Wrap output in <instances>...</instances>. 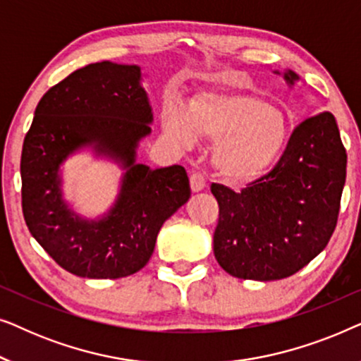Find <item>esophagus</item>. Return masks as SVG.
<instances>
[{
    "mask_svg": "<svg viewBox=\"0 0 361 361\" xmlns=\"http://www.w3.org/2000/svg\"><path fill=\"white\" fill-rule=\"evenodd\" d=\"M190 187L194 192H200L205 187V177L200 172H194L190 176Z\"/></svg>",
    "mask_w": 361,
    "mask_h": 361,
    "instance_id": "1",
    "label": "esophagus"
}]
</instances>
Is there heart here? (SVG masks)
Returning a JSON list of instances; mask_svg holds the SVG:
<instances>
[{
	"mask_svg": "<svg viewBox=\"0 0 361 361\" xmlns=\"http://www.w3.org/2000/svg\"><path fill=\"white\" fill-rule=\"evenodd\" d=\"M164 128L182 145L195 133L216 140L212 164L226 184H250L283 156L289 141V118L263 98L241 92H205L190 102L189 111L172 106Z\"/></svg>",
	"mask_w": 361,
	"mask_h": 361,
	"instance_id": "heart-1",
	"label": "heart"
}]
</instances>
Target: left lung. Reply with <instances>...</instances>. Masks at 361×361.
<instances>
[{"label":"left lung","mask_w":361,"mask_h":361,"mask_svg":"<svg viewBox=\"0 0 361 361\" xmlns=\"http://www.w3.org/2000/svg\"><path fill=\"white\" fill-rule=\"evenodd\" d=\"M284 78L289 85L299 80L293 71ZM345 177L347 151L332 113L304 120L268 174L241 192L212 184L220 207L214 233L219 264L240 279L298 273L327 246L337 226Z\"/></svg>","instance_id":"obj_1"}]
</instances>
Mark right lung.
Returning <instances> with one entry per match:
<instances>
[{"label": "right lung", "mask_w": 361, "mask_h": 361, "mask_svg": "<svg viewBox=\"0 0 361 361\" xmlns=\"http://www.w3.org/2000/svg\"><path fill=\"white\" fill-rule=\"evenodd\" d=\"M151 123L137 66L90 63L37 103L21 154L23 214L37 243L68 273L90 279L137 273L149 261L162 224L189 200L184 167L149 169L136 162ZM82 147L126 169L117 202L98 221L77 216L61 194V162Z\"/></svg>", "instance_id": "obj_1"}]
</instances>
